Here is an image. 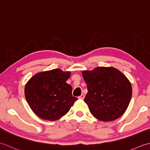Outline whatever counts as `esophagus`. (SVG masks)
<instances>
[{
    "mask_svg": "<svg viewBox=\"0 0 150 150\" xmlns=\"http://www.w3.org/2000/svg\"><path fill=\"white\" fill-rule=\"evenodd\" d=\"M84 97H85V96H84V94H81V95H80V96L79 97V98H80V99H84Z\"/></svg>",
    "mask_w": 150,
    "mask_h": 150,
    "instance_id": "34e87169",
    "label": "esophagus"
}]
</instances>
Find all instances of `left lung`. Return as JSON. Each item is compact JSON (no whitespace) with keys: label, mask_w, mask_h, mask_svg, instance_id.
<instances>
[{"label":"left lung","mask_w":150,"mask_h":150,"mask_svg":"<svg viewBox=\"0 0 150 150\" xmlns=\"http://www.w3.org/2000/svg\"><path fill=\"white\" fill-rule=\"evenodd\" d=\"M88 93L84 102L91 113L107 122L119 118L131 100L132 85L126 76L114 68L99 67L82 71Z\"/></svg>","instance_id":"left-lung-1"}]
</instances>
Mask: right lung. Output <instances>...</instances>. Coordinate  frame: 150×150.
Wrapping results in <instances>:
<instances>
[{
  "label": "right lung",
  "instance_id": "obj_1",
  "mask_svg": "<svg viewBox=\"0 0 150 150\" xmlns=\"http://www.w3.org/2000/svg\"><path fill=\"white\" fill-rule=\"evenodd\" d=\"M70 72L60 69L35 75L25 86V97L31 109L44 120H55L68 112L78 98L66 83Z\"/></svg>",
  "mask_w": 150,
  "mask_h": 150
}]
</instances>
